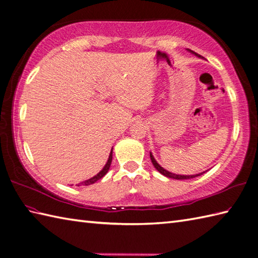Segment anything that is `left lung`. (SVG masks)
Segmentation results:
<instances>
[{
	"mask_svg": "<svg viewBox=\"0 0 258 258\" xmlns=\"http://www.w3.org/2000/svg\"><path fill=\"white\" fill-rule=\"evenodd\" d=\"M187 51H188L189 53H191V54H194L195 56L200 57V58H203L201 55H199V54H196L195 52L188 50V48H187ZM150 156H151L152 164H153V165H154V167H155V168L157 169V171L160 172L162 175H164V176H166V177H168V178H174V179H189V178H194V177H196V176H200V175H202L203 173H205V172H202V173L195 174V175H179V174H174V173H172V172L166 171V169L164 168V167H162V166L160 165V164H158V163L156 162L154 156H153V154H152V152H150Z\"/></svg>",
	"mask_w": 258,
	"mask_h": 258,
	"instance_id": "1",
	"label": "left lung"
}]
</instances>
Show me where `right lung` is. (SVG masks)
<instances>
[{
  "instance_id": "1",
  "label": "right lung",
  "mask_w": 258,
  "mask_h": 258,
  "mask_svg": "<svg viewBox=\"0 0 258 258\" xmlns=\"http://www.w3.org/2000/svg\"><path fill=\"white\" fill-rule=\"evenodd\" d=\"M112 158H113V149L111 150V153H109V156H108V160H107L106 164H105V165H104V167L101 169V171L98 172L96 175H94V176H93V177L86 179V180H84V182H82V183H79L78 186H81V185H84V186L92 185V184H94L95 182H97L98 179H101L103 176H105L106 173L108 172L109 166H111Z\"/></svg>"
}]
</instances>
